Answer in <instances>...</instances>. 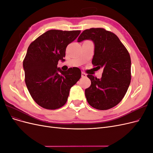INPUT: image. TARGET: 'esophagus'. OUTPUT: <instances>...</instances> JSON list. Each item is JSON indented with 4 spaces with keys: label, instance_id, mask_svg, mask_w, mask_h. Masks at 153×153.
Here are the masks:
<instances>
[{
    "label": "esophagus",
    "instance_id": "34e87169",
    "mask_svg": "<svg viewBox=\"0 0 153 153\" xmlns=\"http://www.w3.org/2000/svg\"><path fill=\"white\" fill-rule=\"evenodd\" d=\"M82 78H85L87 77V74L84 72H82Z\"/></svg>",
    "mask_w": 153,
    "mask_h": 153
}]
</instances>
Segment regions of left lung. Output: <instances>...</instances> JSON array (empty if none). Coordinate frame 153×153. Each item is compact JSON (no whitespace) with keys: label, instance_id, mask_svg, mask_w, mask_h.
<instances>
[{"label":"left lung","instance_id":"8db88e82","mask_svg":"<svg viewBox=\"0 0 153 153\" xmlns=\"http://www.w3.org/2000/svg\"><path fill=\"white\" fill-rule=\"evenodd\" d=\"M85 39L94 43L92 64L98 69L103 68L101 79L87 75L91 85L85 91L87 101L96 109L112 108L121 102L130 84V55L118 37L105 29L84 30L77 41Z\"/></svg>","mask_w":153,"mask_h":153}]
</instances>
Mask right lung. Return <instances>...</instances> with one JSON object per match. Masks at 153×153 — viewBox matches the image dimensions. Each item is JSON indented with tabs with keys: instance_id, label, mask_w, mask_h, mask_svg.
<instances>
[{
	"instance_id": "1",
	"label": "right lung",
	"mask_w": 153,
	"mask_h": 153,
	"mask_svg": "<svg viewBox=\"0 0 153 153\" xmlns=\"http://www.w3.org/2000/svg\"><path fill=\"white\" fill-rule=\"evenodd\" d=\"M80 30H50L30 44L23 61L25 82L32 99L41 107L55 110L68 100L71 87L79 80V68L63 71L57 68L65 61L67 46L76 39Z\"/></svg>"
}]
</instances>
